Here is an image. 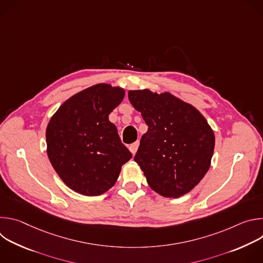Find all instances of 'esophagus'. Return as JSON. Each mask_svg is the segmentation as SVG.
I'll list each match as a JSON object with an SVG mask.
<instances>
[{
    "instance_id": "esophagus-1",
    "label": "esophagus",
    "mask_w": 263,
    "mask_h": 263,
    "mask_svg": "<svg viewBox=\"0 0 263 263\" xmlns=\"http://www.w3.org/2000/svg\"><path fill=\"white\" fill-rule=\"evenodd\" d=\"M138 146H139V141H138V140H137V141H135L134 143H132V144L129 146L130 152H131L133 155L137 152V148H138Z\"/></svg>"
}]
</instances>
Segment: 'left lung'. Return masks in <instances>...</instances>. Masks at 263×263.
<instances>
[{"label": "left lung", "mask_w": 263, "mask_h": 263, "mask_svg": "<svg viewBox=\"0 0 263 263\" xmlns=\"http://www.w3.org/2000/svg\"><path fill=\"white\" fill-rule=\"evenodd\" d=\"M147 125L134 157L151 189L165 198L190 193L211 163L214 133L201 112L170 92L129 90Z\"/></svg>", "instance_id": "left-lung-1"}]
</instances>
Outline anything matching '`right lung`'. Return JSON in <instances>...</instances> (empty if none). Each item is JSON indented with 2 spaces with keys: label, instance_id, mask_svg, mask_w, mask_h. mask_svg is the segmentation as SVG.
Segmentation results:
<instances>
[{
  "label": "right lung",
  "instance_id": "obj_1",
  "mask_svg": "<svg viewBox=\"0 0 263 263\" xmlns=\"http://www.w3.org/2000/svg\"><path fill=\"white\" fill-rule=\"evenodd\" d=\"M125 89L100 83L66 100L51 118L48 157L61 180L84 196H100L114 186L132 158L108 117Z\"/></svg>",
  "mask_w": 263,
  "mask_h": 263
}]
</instances>
